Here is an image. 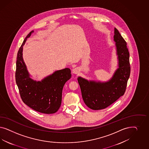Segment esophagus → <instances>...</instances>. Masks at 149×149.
Returning a JSON list of instances; mask_svg holds the SVG:
<instances>
[{"mask_svg": "<svg viewBox=\"0 0 149 149\" xmlns=\"http://www.w3.org/2000/svg\"><path fill=\"white\" fill-rule=\"evenodd\" d=\"M79 72V68H74V69H72V73H74V74H77Z\"/></svg>", "mask_w": 149, "mask_h": 149, "instance_id": "34e87169", "label": "esophagus"}]
</instances>
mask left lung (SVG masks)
Wrapping results in <instances>:
<instances>
[{
    "mask_svg": "<svg viewBox=\"0 0 149 149\" xmlns=\"http://www.w3.org/2000/svg\"><path fill=\"white\" fill-rule=\"evenodd\" d=\"M114 33L119 67L113 78L105 83L88 81L81 77L77 78L84 102L92 110H101L108 107L124 95L126 90L131 73L130 53L126 41L116 28Z\"/></svg>",
    "mask_w": 149,
    "mask_h": 149,
    "instance_id": "left-lung-1",
    "label": "left lung"
}]
</instances>
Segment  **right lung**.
Instances as JSON below:
<instances>
[{"label":"right lung","instance_id":"obj_1","mask_svg":"<svg viewBox=\"0 0 149 149\" xmlns=\"http://www.w3.org/2000/svg\"><path fill=\"white\" fill-rule=\"evenodd\" d=\"M30 32L19 47L16 61L15 79L23 103L32 109L44 113H54L58 110L65 83L72 77L69 68L56 71L41 81L33 80L29 77L22 58L23 46Z\"/></svg>","mask_w":149,"mask_h":149}]
</instances>
